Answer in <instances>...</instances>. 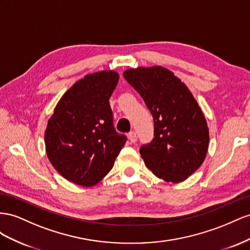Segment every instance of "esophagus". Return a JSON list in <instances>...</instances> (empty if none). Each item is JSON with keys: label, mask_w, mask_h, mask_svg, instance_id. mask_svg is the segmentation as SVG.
Listing matches in <instances>:
<instances>
[{"label": "esophagus", "mask_w": 250, "mask_h": 250, "mask_svg": "<svg viewBox=\"0 0 250 250\" xmlns=\"http://www.w3.org/2000/svg\"><path fill=\"white\" fill-rule=\"evenodd\" d=\"M127 137H129V140L133 144V142L136 141V132H134V131L130 132L129 134H127Z\"/></svg>", "instance_id": "34e87169"}]
</instances>
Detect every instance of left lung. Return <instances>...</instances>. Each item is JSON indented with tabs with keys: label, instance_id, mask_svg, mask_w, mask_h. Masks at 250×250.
I'll use <instances>...</instances> for the list:
<instances>
[{
	"label": "left lung",
	"instance_id": "1",
	"mask_svg": "<svg viewBox=\"0 0 250 250\" xmlns=\"http://www.w3.org/2000/svg\"><path fill=\"white\" fill-rule=\"evenodd\" d=\"M124 76L154 119V139L139 149L146 166L167 182L188 179L201 167L209 142L197 101L187 85L163 67L129 69Z\"/></svg>",
	"mask_w": 250,
	"mask_h": 250
}]
</instances>
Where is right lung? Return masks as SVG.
Segmentation results:
<instances>
[{
	"label": "right lung",
	"instance_id": "right-lung-1",
	"mask_svg": "<svg viewBox=\"0 0 250 250\" xmlns=\"http://www.w3.org/2000/svg\"><path fill=\"white\" fill-rule=\"evenodd\" d=\"M119 75L102 71L75 83L56 105L45 132L53 167L82 187L101 181L114 166L126 136L116 132L109 99Z\"/></svg>",
	"mask_w": 250,
	"mask_h": 250
}]
</instances>
